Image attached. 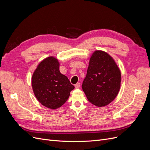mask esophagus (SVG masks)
<instances>
[{"label":"esophagus","mask_w":150,"mask_h":150,"mask_svg":"<svg viewBox=\"0 0 150 150\" xmlns=\"http://www.w3.org/2000/svg\"><path fill=\"white\" fill-rule=\"evenodd\" d=\"M80 86H81V84H80V83H76V84L74 85L75 88H76V89H78V88H80Z\"/></svg>","instance_id":"1"}]
</instances>
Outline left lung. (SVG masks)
Returning a JSON list of instances; mask_svg holds the SVG:
<instances>
[{
    "label": "left lung",
    "mask_w": 150,
    "mask_h": 150,
    "mask_svg": "<svg viewBox=\"0 0 150 150\" xmlns=\"http://www.w3.org/2000/svg\"><path fill=\"white\" fill-rule=\"evenodd\" d=\"M121 80V71L114 59L105 52L96 51L90 58L82 88L91 103L102 107L115 99Z\"/></svg>",
    "instance_id": "obj_1"
}]
</instances>
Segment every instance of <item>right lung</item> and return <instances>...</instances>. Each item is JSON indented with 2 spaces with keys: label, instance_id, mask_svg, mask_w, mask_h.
Masks as SVG:
<instances>
[{
  "label": "right lung",
  "instance_id": "right-lung-1",
  "mask_svg": "<svg viewBox=\"0 0 150 150\" xmlns=\"http://www.w3.org/2000/svg\"><path fill=\"white\" fill-rule=\"evenodd\" d=\"M32 86L38 100L52 110L62 106L74 89L67 76L60 72L58 60L52 56L39 63L32 78Z\"/></svg>",
  "mask_w": 150,
  "mask_h": 150
}]
</instances>
